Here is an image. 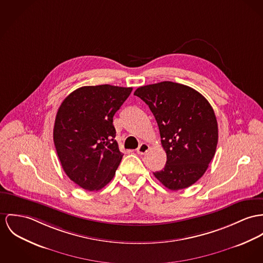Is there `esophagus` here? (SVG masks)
Masks as SVG:
<instances>
[{
  "label": "esophagus",
  "instance_id": "1",
  "mask_svg": "<svg viewBox=\"0 0 263 263\" xmlns=\"http://www.w3.org/2000/svg\"><path fill=\"white\" fill-rule=\"evenodd\" d=\"M148 150H149V145L146 144V143H142L141 145L137 148V153L140 154V155H143V154H145Z\"/></svg>",
  "mask_w": 263,
  "mask_h": 263
}]
</instances>
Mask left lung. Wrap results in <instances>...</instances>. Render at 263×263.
<instances>
[{"mask_svg":"<svg viewBox=\"0 0 263 263\" xmlns=\"http://www.w3.org/2000/svg\"><path fill=\"white\" fill-rule=\"evenodd\" d=\"M134 95L153 113L167 155L165 167L154 176L170 190L191 186L216 151L218 126L211 105L193 88L174 82L142 86Z\"/></svg>","mask_w":263,"mask_h":263,"instance_id":"obj_1","label":"left lung"}]
</instances>
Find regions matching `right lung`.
Segmentation results:
<instances>
[{"mask_svg": "<svg viewBox=\"0 0 263 263\" xmlns=\"http://www.w3.org/2000/svg\"><path fill=\"white\" fill-rule=\"evenodd\" d=\"M131 92V87L84 86L58 109L55 148L67 176L85 190H100L115 175L123 154L114 139L113 117Z\"/></svg>", "mask_w": 263, "mask_h": 263, "instance_id": "1", "label": "right lung"}]
</instances>
